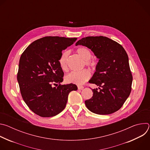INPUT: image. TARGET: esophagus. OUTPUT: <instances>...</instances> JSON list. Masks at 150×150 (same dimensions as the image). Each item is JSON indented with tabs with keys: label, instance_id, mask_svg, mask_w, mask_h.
Wrapping results in <instances>:
<instances>
[{
	"label": "esophagus",
	"instance_id": "1",
	"mask_svg": "<svg viewBox=\"0 0 150 150\" xmlns=\"http://www.w3.org/2000/svg\"><path fill=\"white\" fill-rule=\"evenodd\" d=\"M83 87L82 86V85H78V90H83Z\"/></svg>",
	"mask_w": 150,
	"mask_h": 150
}]
</instances>
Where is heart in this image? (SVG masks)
Wrapping results in <instances>:
<instances>
[{"label":"heart","instance_id":"b5f03b06","mask_svg":"<svg viewBox=\"0 0 150 150\" xmlns=\"http://www.w3.org/2000/svg\"><path fill=\"white\" fill-rule=\"evenodd\" d=\"M78 54L84 60L85 65L90 67L95 66L94 61L90 57L91 56V51L85 47H81L76 49ZM68 57V52H64L60 56L59 59V65L61 69L67 72L68 70L67 60ZM91 77V72L89 70L84 69L80 71L72 72L65 76V81L68 83H73L76 84H82L88 81Z\"/></svg>","mask_w":150,"mask_h":150}]
</instances>
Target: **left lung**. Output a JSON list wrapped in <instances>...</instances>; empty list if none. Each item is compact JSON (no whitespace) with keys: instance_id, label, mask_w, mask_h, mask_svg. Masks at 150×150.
I'll return each mask as SVG.
<instances>
[{"instance_id":"1","label":"left lung","mask_w":150,"mask_h":150,"mask_svg":"<svg viewBox=\"0 0 150 150\" xmlns=\"http://www.w3.org/2000/svg\"><path fill=\"white\" fill-rule=\"evenodd\" d=\"M75 45L87 47L99 59L89 82L99 86L100 90L93 89V97L85 101L87 109L98 115L117 111L132 89V75L125 50L118 42L103 36L84 37Z\"/></svg>"}]
</instances>
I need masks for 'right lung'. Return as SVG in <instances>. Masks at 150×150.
I'll return each mask as SVG.
<instances>
[{
  "instance_id": "right-lung-1",
  "label": "right lung",
  "mask_w": 150,
  "mask_h": 150,
  "mask_svg": "<svg viewBox=\"0 0 150 150\" xmlns=\"http://www.w3.org/2000/svg\"><path fill=\"white\" fill-rule=\"evenodd\" d=\"M76 40L45 37L33 42L21 54L17 80L24 101L36 115L43 117L58 115L65 108L69 93L78 89L73 83L57 84L63 79L59 65L62 52Z\"/></svg>"
}]
</instances>
